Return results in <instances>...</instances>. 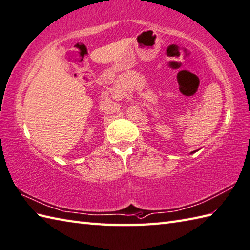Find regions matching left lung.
Here are the masks:
<instances>
[{
  "mask_svg": "<svg viewBox=\"0 0 250 250\" xmlns=\"http://www.w3.org/2000/svg\"><path fill=\"white\" fill-rule=\"evenodd\" d=\"M198 150H194V151H192V152H190V155H192V153H194V152H196Z\"/></svg>",
  "mask_w": 250,
  "mask_h": 250,
  "instance_id": "left-lung-1",
  "label": "left lung"
}]
</instances>
